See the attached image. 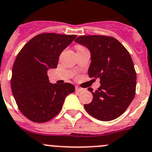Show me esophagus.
<instances>
[{
	"label": "esophagus",
	"mask_w": 152,
	"mask_h": 152,
	"mask_svg": "<svg viewBox=\"0 0 152 152\" xmlns=\"http://www.w3.org/2000/svg\"><path fill=\"white\" fill-rule=\"evenodd\" d=\"M84 89L82 88H79V87H76V91H77V92H81V91H83Z\"/></svg>",
	"instance_id": "obj_1"
}]
</instances>
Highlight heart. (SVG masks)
<instances>
[{
  "label": "heart",
  "mask_w": 152,
  "mask_h": 152,
  "mask_svg": "<svg viewBox=\"0 0 152 152\" xmlns=\"http://www.w3.org/2000/svg\"><path fill=\"white\" fill-rule=\"evenodd\" d=\"M79 48H80V47H79Z\"/></svg>",
  "instance_id": "obj_1"
}]
</instances>
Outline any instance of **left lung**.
Instances as JSON below:
<instances>
[{"label":"left lung","mask_w":152,"mask_h":152,"mask_svg":"<svg viewBox=\"0 0 152 152\" xmlns=\"http://www.w3.org/2000/svg\"><path fill=\"white\" fill-rule=\"evenodd\" d=\"M75 42L91 51L90 78H99L100 87L92 93V102L85 104L86 111L101 121H110L122 115L136 93L137 75L126 48L117 39L106 35H80Z\"/></svg>","instance_id":"1"}]
</instances>
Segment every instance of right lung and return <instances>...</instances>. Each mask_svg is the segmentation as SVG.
I'll list each match as a JSON object with an SVG mask.
<instances>
[{
    "label": "right lung",
    "instance_id": "right-lung-1",
    "mask_svg": "<svg viewBox=\"0 0 152 152\" xmlns=\"http://www.w3.org/2000/svg\"><path fill=\"white\" fill-rule=\"evenodd\" d=\"M76 37L39 34L17 55L12 73V91L20 111L32 122L52 120L61 110L66 96L74 92V85L70 83H50L48 70L56 68L60 54Z\"/></svg>",
    "mask_w": 152,
    "mask_h": 152
}]
</instances>
